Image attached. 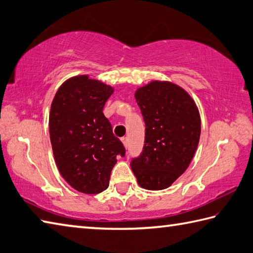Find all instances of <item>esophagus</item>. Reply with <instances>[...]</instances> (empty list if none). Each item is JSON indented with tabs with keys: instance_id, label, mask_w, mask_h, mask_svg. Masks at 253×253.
Segmentation results:
<instances>
[{
	"instance_id": "1",
	"label": "esophagus",
	"mask_w": 253,
	"mask_h": 253,
	"mask_svg": "<svg viewBox=\"0 0 253 253\" xmlns=\"http://www.w3.org/2000/svg\"><path fill=\"white\" fill-rule=\"evenodd\" d=\"M121 140L123 142V145L127 148V146H128V138L127 137H122Z\"/></svg>"
}]
</instances>
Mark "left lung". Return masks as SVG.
<instances>
[{
  "instance_id": "8db88e82",
  "label": "left lung",
  "mask_w": 253,
  "mask_h": 253,
  "mask_svg": "<svg viewBox=\"0 0 253 253\" xmlns=\"http://www.w3.org/2000/svg\"><path fill=\"white\" fill-rule=\"evenodd\" d=\"M146 124L145 145L130 162L137 182L146 190L169 187L189 168L201 136V117L184 88L152 81L135 93Z\"/></svg>"
}]
</instances>
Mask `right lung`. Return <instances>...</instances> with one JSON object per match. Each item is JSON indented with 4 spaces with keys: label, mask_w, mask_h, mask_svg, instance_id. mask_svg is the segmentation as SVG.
I'll list each match as a JSON object with an SVG mask.
<instances>
[{
    "label": "right lung",
    "mask_w": 253,
    "mask_h": 253,
    "mask_svg": "<svg viewBox=\"0 0 253 253\" xmlns=\"http://www.w3.org/2000/svg\"><path fill=\"white\" fill-rule=\"evenodd\" d=\"M114 88L88 76L68 79L58 88L49 114L54 161L74 190L97 194L110 184L117 156H125L103 107Z\"/></svg>",
    "instance_id": "obj_1"
}]
</instances>
